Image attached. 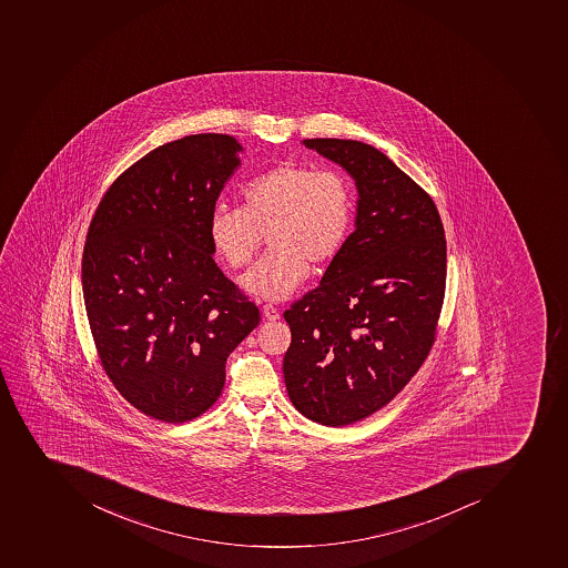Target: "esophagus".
<instances>
[{
    "instance_id": "1",
    "label": "esophagus",
    "mask_w": 568,
    "mask_h": 568,
    "mask_svg": "<svg viewBox=\"0 0 568 568\" xmlns=\"http://www.w3.org/2000/svg\"><path fill=\"white\" fill-rule=\"evenodd\" d=\"M263 317L267 321H277L280 320V310L274 305H263L262 308Z\"/></svg>"
}]
</instances>
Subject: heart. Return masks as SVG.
Here are the masks:
<instances>
[{
  "mask_svg": "<svg viewBox=\"0 0 568 568\" xmlns=\"http://www.w3.org/2000/svg\"><path fill=\"white\" fill-rule=\"evenodd\" d=\"M352 184L338 170L282 163L242 187V206L216 204L210 213V240L231 268L256 258L267 235L268 251L244 283L263 300L291 296L308 276V263L332 262L352 230Z\"/></svg>",
  "mask_w": 568,
  "mask_h": 568,
  "instance_id": "heart-1",
  "label": "heart"
}]
</instances>
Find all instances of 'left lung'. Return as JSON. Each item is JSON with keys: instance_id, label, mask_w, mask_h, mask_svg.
<instances>
[{"instance_id": "8db88e82", "label": "left lung", "mask_w": 568, "mask_h": 568, "mask_svg": "<svg viewBox=\"0 0 568 568\" xmlns=\"http://www.w3.org/2000/svg\"><path fill=\"white\" fill-rule=\"evenodd\" d=\"M303 143L353 175L358 206L320 285L283 314V375L303 416L346 427L393 402L427 361L445 301V230L430 195L375 146Z\"/></svg>"}]
</instances>
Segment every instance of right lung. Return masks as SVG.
Segmentation results:
<instances>
[{"mask_svg":"<svg viewBox=\"0 0 568 568\" xmlns=\"http://www.w3.org/2000/svg\"><path fill=\"white\" fill-rule=\"evenodd\" d=\"M239 151L215 132L155 146L114 179L85 236L82 291L100 364L160 422L206 413L227 356L260 323L258 306L216 267L207 230Z\"/></svg>","mask_w":568,"mask_h":568,"instance_id":"add662e5","label":"right lung"}]
</instances>
